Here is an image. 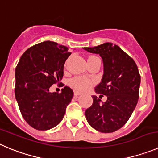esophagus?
Instances as JSON below:
<instances>
[{
	"mask_svg": "<svg viewBox=\"0 0 158 158\" xmlns=\"http://www.w3.org/2000/svg\"><path fill=\"white\" fill-rule=\"evenodd\" d=\"M81 94H82V93L79 92V91H75L74 92V95L76 96V97H78V96L81 95Z\"/></svg>",
	"mask_w": 158,
	"mask_h": 158,
	"instance_id": "esophagus-1",
	"label": "esophagus"
}]
</instances>
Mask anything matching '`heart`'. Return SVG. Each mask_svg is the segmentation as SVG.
I'll return each mask as SVG.
<instances>
[{"mask_svg":"<svg viewBox=\"0 0 158 158\" xmlns=\"http://www.w3.org/2000/svg\"><path fill=\"white\" fill-rule=\"evenodd\" d=\"M71 86L79 91H85L91 87L94 82L86 77H76L71 80Z\"/></svg>","mask_w":158,"mask_h":158,"instance_id":"b5f03b06","label":"heart"}]
</instances>
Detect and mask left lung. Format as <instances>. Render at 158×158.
<instances>
[{"mask_svg":"<svg viewBox=\"0 0 158 158\" xmlns=\"http://www.w3.org/2000/svg\"><path fill=\"white\" fill-rule=\"evenodd\" d=\"M83 49L100 54L102 58L104 74L95 92L107 97L104 103L101 97L92 96V106L85 111L86 120L99 132H115L127 122L138 102L140 85L138 68L132 57L111 43Z\"/></svg>","mask_w":158,"mask_h":158,"instance_id":"8db88e82","label":"left lung"}]
</instances>
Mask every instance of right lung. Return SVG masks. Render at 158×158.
I'll return each mask as SVG.
<instances>
[{
  "label": "right lung",
  "mask_w": 158,
  "mask_h": 158,
  "mask_svg": "<svg viewBox=\"0 0 158 158\" xmlns=\"http://www.w3.org/2000/svg\"><path fill=\"white\" fill-rule=\"evenodd\" d=\"M71 52L65 46L44 41L26 50L15 69V94L23 118L37 130L57 126L65 114L73 91L64 86L60 94L50 87L58 83Z\"/></svg>",
  "instance_id": "1"
}]
</instances>
